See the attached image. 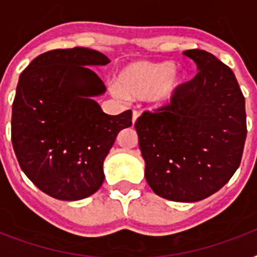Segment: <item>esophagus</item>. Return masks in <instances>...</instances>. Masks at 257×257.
Instances as JSON below:
<instances>
[{"mask_svg": "<svg viewBox=\"0 0 257 257\" xmlns=\"http://www.w3.org/2000/svg\"><path fill=\"white\" fill-rule=\"evenodd\" d=\"M139 117H140V113L137 112V110H133V113H132V122H133V124L136 122Z\"/></svg>", "mask_w": 257, "mask_h": 257, "instance_id": "1", "label": "esophagus"}]
</instances>
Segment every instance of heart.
<instances>
[{
  "instance_id": "obj_1",
  "label": "heart",
  "mask_w": 257,
  "mask_h": 257,
  "mask_svg": "<svg viewBox=\"0 0 257 257\" xmlns=\"http://www.w3.org/2000/svg\"><path fill=\"white\" fill-rule=\"evenodd\" d=\"M184 73L171 61L131 62L116 76L114 93L128 100L147 98L164 104L184 84Z\"/></svg>"
}]
</instances>
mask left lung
Here are the masks:
<instances>
[{"label":"left lung","mask_w":257,"mask_h":257,"mask_svg":"<svg viewBox=\"0 0 257 257\" xmlns=\"http://www.w3.org/2000/svg\"><path fill=\"white\" fill-rule=\"evenodd\" d=\"M199 73L135 128L152 191L193 203L213 195L239 168L247 137L245 100L235 74L205 50H185Z\"/></svg>","instance_id":"left-lung-1"}]
</instances>
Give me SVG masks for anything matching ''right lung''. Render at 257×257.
<instances>
[{
	"mask_svg": "<svg viewBox=\"0 0 257 257\" xmlns=\"http://www.w3.org/2000/svg\"><path fill=\"white\" fill-rule=\"evenodd\" d=\"M110 62L88 48L40 54L18 80L12 110V144L28 179L54 199L74 201L98 191L102 164L132 112L109 116L94 97L104 82L88 66Z\"/></svg>",
	"mask_w": 257,
	"mask_h": 257,
	"instance_id": "obj_1",
	"label": "right lung"
}]
</instances>
